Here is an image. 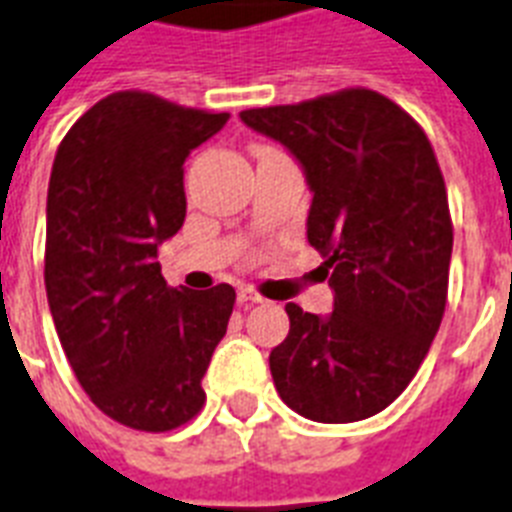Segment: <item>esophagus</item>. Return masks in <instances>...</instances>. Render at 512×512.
<instances>
[{
  "label": "esophagus",
  "mask_w": 512,
  "mask_h": 512,
  "mask_svg": "<svg viewBox=\"0 0 512 512\" xmlns=\"http://www.w3.org/2000/svg\"><path fill=\"white\" fill-rule=\"evenodd\" d=\"M261 301H264V298H261L259 293H256V290H251V288H240V290H237V304H240V306L261 304Z\"/></svg>",
  "instance_id": "esophagus-1"
}]
</instances>
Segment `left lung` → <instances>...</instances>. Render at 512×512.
<instances>
[{
	"mask_svg": "<svg viewBox=\"0 0 512 512\" xmlns=\"http://www.w3.org/2000/svg\"><path fill=\"white\" fill-rule=\"evenodd\" d=\"M240 121L304 171L306 237L333 290L325 317L285 304L288 338L269 354L277 394L317 423L370 418L410 386L447 306L452 219L431 142L372 89L243 110Z\"/></svg>",
	"mask_w": 512,
	"mask_h": 512,
	"instance_id": "obj_1",
	"label": "left lung"
}]
</instances>
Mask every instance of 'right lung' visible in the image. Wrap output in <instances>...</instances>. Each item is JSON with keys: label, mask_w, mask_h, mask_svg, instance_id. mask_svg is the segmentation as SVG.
Masks as SVG:
<instances>
[{"label": "right lung", "mask_w": 512, "mask_h": 512, "mask_svg": "<svg viewBox=\"0 0 512 512\" xmlns=\"http://www.w3.org/2000/svg\"><path fill=\"white\" fill-rule=\"evenodd\" d=\"M227 118L155 94H108L52 163L44 285L57 338L89 399L137 431H171L198 415L235 306L227 282L169 288L158 264V248L185 222L187 155Z\"/></svg>", "instance_id": "obj_1"}]
</instances>
